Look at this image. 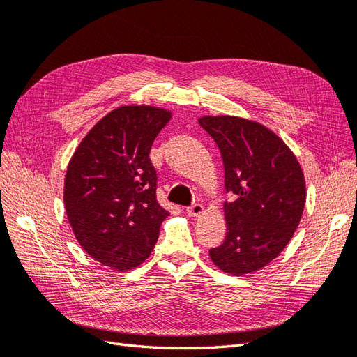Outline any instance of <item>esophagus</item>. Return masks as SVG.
Listing matches in <instances>:
<instances>
[{"label": "esophagus", "instance_id": "esophagus-1", "mask_svg": "<svg viewBox=\"0 0 357 357\" xmlns=\"http://www.w3.org/2000/svg\"><path fill=\"white\" fill-rule=\"evenodd\" d=\"M186 213L189 215H192V218H197V215H201L204 213V207L201 204H193V205H190V207H188Z\"/></svg>", "mask_w": 357, "mask_h": 357}]
</instances>
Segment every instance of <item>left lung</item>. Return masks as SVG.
<instances>
[{"instance_id":"obj_1","label":"left lung","mask_w":357,"mask_h":357,"mask_svg":"<svg viewBox=\"0 0 357 357\" xmlns=\"http://www.w3.org/2000/svg\"><path fill=\"white\" fill-rule=\"evenodd\" d=\"M225 167L226 238L213 264L229 275L259 271L284 250L305 207V177L287 144L262 123L236 116H202Z\"/></svg>"}]
</instances>
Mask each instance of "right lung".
<instances>
[{
  "label": "right lung",
  "instance_id": "obj_1",
  "mask_svg": "<svg viewBox=\"0 0 357 357\" xmlns=\"http://www.w3.org/2000/svg\"><path fill=\"white\" fill-rule=\"evenodd\" d=\"M169 119L162 107H117L93 125L68 164L63 204L75 240L114 271L146 261L168 215L156 201L149 155Z\"/></svg>",
  "mask_w": 357,
  "mask_h": 357
}]
</instances>
